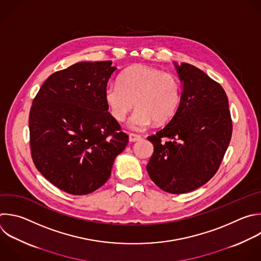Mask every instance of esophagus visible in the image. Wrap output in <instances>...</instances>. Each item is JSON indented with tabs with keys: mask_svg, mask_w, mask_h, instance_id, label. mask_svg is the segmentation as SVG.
<instances>
[{
	"mask_svg": "<svg viewBox=\"0 0 261 261\" xmlns=\"http://www.w3.org/2000/svg\"><path fill=\"white\" fill-rule=\"evenodd\" d=\"M139 140H141L140 135H137V134H134V133L129 134V141L130 142H136V141H139Z\"/></svg>",
	"mask_w": 261,
	"mask_h": 261,
	"instance_id": "esophagus-1",
	"label": "esophagus"
}]
</instances>
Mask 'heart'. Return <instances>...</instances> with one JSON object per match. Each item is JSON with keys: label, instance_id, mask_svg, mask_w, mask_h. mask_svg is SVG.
<instances>
[{"label": "heart", "instance_id": "b5f03b06", "mask_svg": "<svg viewBox=\"0 0 261 261\" xmlns=\"http://www.w3.org/2000/svg\"><path fill=\"white\" fill-rule=\"evenodd\" d=\"M106 102L113 117L122 122L134 105L128 128L142 131L153 122L165 123L177 112L181 100L178 79L170 72L144 64L125 69L119 83H110L105 90Z\"/></svg>", "mask_w": 261, "mask_h": 261}]
</instances>
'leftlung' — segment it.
I'll list each match as a JSON object with an SVG mask.
<instances>
[{"instance_id": "obj_1", "label": "left lung", "mask_w": 261, "mask_h": 261, "mask_svg": "<svg viewBox=\"0 0 261 261\" xmlns=\"http://www.w3.org/2000/svg\"><path fill=\"white\" fill-rule=\"evenodd\" d=\"M181 100L171 121L147 137L153 153L146 166L150 179L170 194H186L217 172L231 138L228 99L222 87L200 68L174 62Z\"/></svg>"}]
</instances>
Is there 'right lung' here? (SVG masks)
Segmentation results:
<instances>
[{"mask_svg": "<svg viewBox=\"0 0 261 261\" xmlns=\"http://www.w3.org/2000/svg\"><path fill=\"white\" fill-rule=\"evenodd\" d=\"M113 61L77 62L52 73L33 101L29 127L32 158L59 190L88 195L111 176L128 143L108 112L105 90L117 69Z\"/></svg>", "mask_w": 261, "mask_h": 261, "instance_id": "1", "label": "right lung"}]
</instances>
